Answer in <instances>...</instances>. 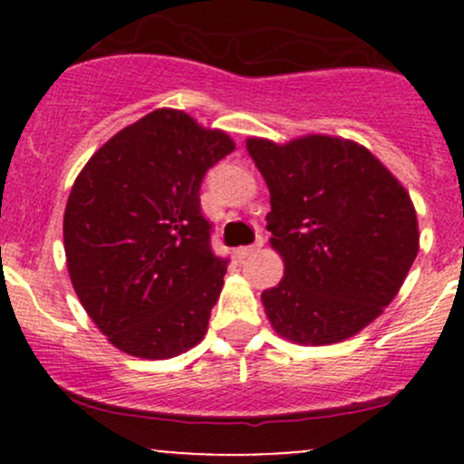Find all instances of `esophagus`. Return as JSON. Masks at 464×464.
<instances>
[{
  "instance_id": "34e87169",
  "label": "esophagus",
  "mask_w": 464,
  "mask_h": 464,
  "mask_svg": "<svg viewBox=\"0 0 464 464\" xmlns=\"http://www.w3.org/2000/svg\"><path fill=\"white\" fill-rule=\"evenodd\" d=\"M262 246H264V242H262V239H257V242L250 244V246L237 248V255H239V257H250V255L259 253V248H262Z\"/></svg>"
}]
</instances>
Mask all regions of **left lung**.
Here are the masks:
<instances>
[{
  "instance_id": "8db88e82",
  "label": "left lung",
  "mask_w": 464,
  "mask_h": 464,
  "mask_svg": "<svg viewBox=\"0 0 464 464\" xmlns=\"http://www.w3.org/2000/svg\"><path fill=\"white\" fill-rule=\"evenodd\" d=\"M246 150L270 191V246L284 279L264 290L281 338L334 344L355 335L397 296L419 253L410 194L360 143L305 135L250 137Z\"/></svg>"
}]
</instances>
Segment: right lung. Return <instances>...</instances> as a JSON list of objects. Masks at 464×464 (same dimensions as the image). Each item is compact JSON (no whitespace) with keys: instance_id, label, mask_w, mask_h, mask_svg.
<instances>
[{"instance_id":"1","label":"right lung","mask_w":464,"mask_h":464,"mask_svg":"<svg viewBox=\"0 0 464 464\" xmlns=\"http://www.w3.org/2000/svg\"><path fill=\"white\" fill-rule=\"evenodd\" d=\"M236 150L222 130L157 109L89 159L67 198V270L92 321L124 353L165 360L196 347L225 285L200 183Z\"/></svg>"}]
</instances>
